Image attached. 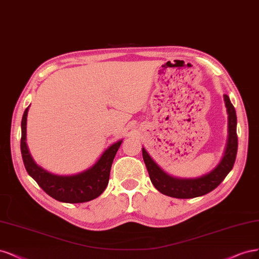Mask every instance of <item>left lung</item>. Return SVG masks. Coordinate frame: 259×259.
Instances as JSON below:
<instances>
[{
	"label": "left lung",
	"instance_id": "8db88e82",
	"mask_svg": "<svg viewBox=\"0 0 259 259\" xmlns=\"http://www.w3.org/2000/svg\"><path fill=\"white\" fill-rule=\"evenodd\" d=\"M224 100L228 113V141L226 151H225L221 162L211 172L197 179H178L171 177L152 159V157L148 155L145 148H142V154H143V159L149 174V179H151L156 189L159 190L161 194L179 199H189L203 196L218 187L231 171L236 161L238 151L237 115L229 97L224 95Z\"/></svg>",
	"mask_w": 259,
	"mask_h": 259
}]
</instances>
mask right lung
Here are the masks:
<instances>
[{"mask_svg":"<svg viewBox=\"0 0 259 259\" xmlns=\"http://www.w3.org/2000/svg\"><path fill=\"white\" fill-rule=\"evenodd\" d=\"M28 111L29 107L24 111L21 120L20 149L24 168L30 177L34 179L47 195L61 202H87L101 195L108 184L111 166L122 140L112 144L104 151L98 161L84 172L74 175L53 174L37 165L30 155L26 143Z\"/></svg>","mask_w":259,"mask_h":259,"instance_id":"right-lung-1","label":"right lung"}]
</instances>
